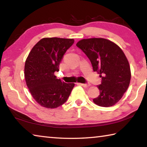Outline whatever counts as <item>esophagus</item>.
I'll use <instances>...</instances> for the list:
<instances>
[{
	"instance_id": "34e87169",
	"label": "esophagus",
	"mask_w": 147,
	"mask_h": 147,
	"mask_svg": "<svg viewBox=\"0 0 147 147\" xmlns=\"http://www.w3.org/2000/svg\"><path fill=\"white\" fill-rule=\"evenodd\" d=\"M79 84L82 87H84V88H88V87L90 86V84Z\"/></svg>"
}]
</instances>
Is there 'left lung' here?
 I'll return each mask as SVG.
<instances>
[{"label": "left lung", "mask_w": 147, "mask_h": 147, "mask_svg": "<svg viewBox=\"0 0 147 147\" xmlns=\"http://www.w3.org/2000/svg\"><path fill=\"white\" fill-rule=\"evenodd\" d=\"M76 46L88 57L93 71L102 78L97 86L100 94L93 102L102 107L115 105L127 90L131 78L130 65L123 51L104 38L84 39Z\"/></svg>", "instance_id": "8db88e82"}]
</instances>
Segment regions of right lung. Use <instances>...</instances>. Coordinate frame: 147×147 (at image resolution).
<instances>
[{
  "label": "right lung",
  "mask_w": 147,
  "mask_h": 147,
  "mask_svg": "<svg viewBox=\"0 0 147 147\" xmlns=\"http://www.w3.org/2000/svg\"><path fill=\"white\" fill-rule=\"evenodd\" d=\"M73 39H41L31 50L24 65V77L36 101L47 108H56L67 100L74 84H67L54 75Z\"/></svg>",
  "instance_id": "right-lung-1"
}]
</instances>
